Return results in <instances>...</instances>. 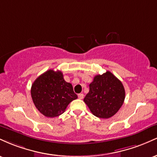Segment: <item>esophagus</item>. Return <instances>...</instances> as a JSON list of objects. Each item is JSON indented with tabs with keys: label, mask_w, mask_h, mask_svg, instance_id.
<instances>
[{
	"label": "esophagus",
	"mask_w": 157,
	"mask_h": 157,
	"mask_svg": "<svg viewBox=\"0 0 157 157\" xmlns=\"http://www.w3.org/2000/svg\"><path fill=\"white\" fill-rule=\"evenodd\" d=\"M83 97H84L83 94H78V98L80 99V100L83 99Z\"/></svg>",
	"instance_id": "34e87169"
}]
</instances>
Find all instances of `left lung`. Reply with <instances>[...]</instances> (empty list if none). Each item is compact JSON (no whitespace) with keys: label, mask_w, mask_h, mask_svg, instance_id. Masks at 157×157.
Wrapping results in <instances>:
<instances>
[{"label":"left lung","mask_w":157,"mask_h":157,"mask_svg":"<svg viewBox=\"0 0 157 157\" xmlns=\"http://www.w3.org/2000/svg\"><path fill=\"white\" fill-rule=\"evenodd\" d=\"M125 97V89L121 81L107 71L94 77L89 84V92L83 101L94 116L108 119L117 112Z\"/></svg>","instance_id":"left-lung-1"}]
</instances>
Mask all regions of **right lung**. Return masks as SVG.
<instances>
[{"instance_id":"add662e5","label":"right lung","mask_w":157,"mask_h":157,"mask_svg":"<svg viewBox=\"0 0 157 157\" xmlns=\"http://www.w3.org/2000/svg\"><path fill=\"white\" fill-rule=\"evenodd\" d=\"M31 95L37 109L46 117H55L64 112L68 104L77 98L72 85L65 81L60 71L49 69L32 85Z\"/></svg>"}]
</instances>
